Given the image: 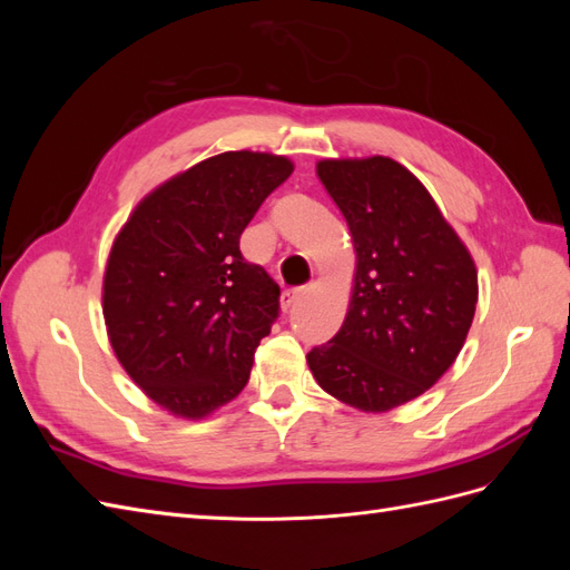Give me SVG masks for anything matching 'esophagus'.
I'll return each instance as SVG.
<instances>
[{"instance_id": "1", "label": "esophagus", "mask_w": 570, "mask_h": 570, "mask_svg": "<svg viewBox=\"0 0 570 570\" xmlns=\"http://www.w3.org/2000/svg\"><path fill=\"white\" fill-rule=\"evenodd\" d=\"M304 297H306V289H304V287H295V289L283 292V299H281L283 312H285V314L292 312V308H295Z\"/></svg>"}]
</instances>
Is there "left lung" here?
Segmentation results:
<instances>
[{
    "instance_id": "obj_1",
    "label": "left lung",
    "mask_w": 570,
    "mask_h": 570,
    "mask_svg": "<svg viewBox=\"0 0 570 570\" xmlns=\"http://www.w3.org/2000/svg\"><path fill=\"white\" fill-rule=\"evenodd\" d=\"M316 174L356 252L350 312L306 354L342 404L383 413L416 400L450 368L478 304V271L423 183L387 157L323 159Z\"/></svg>"
}]
</instances>
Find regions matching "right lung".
<instances>
[{
    "label": "right lung",
    "instance_id": "obj_1",
    "mask_svg": "<svg viewBox=\"0 0 570 570\" xmlns=\"http://www.w3.org/2000/svg\"><path fill=\"white\" fill-rule=\"evenodd\" d=\"M295 166L223 151L159 185L114 239L101 308L116 358L174 416L199 421L249 381L281 287L245 262L239 235Z\"/></svg>",
    "mask_w": 570,
    "mask_h": 570
}]
</instances>
